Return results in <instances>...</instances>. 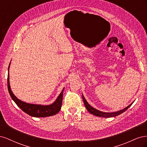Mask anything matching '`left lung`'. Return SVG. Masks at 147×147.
Masks as SVG:
<instances>
[{
    "label": "left lung",
    "instance_id": "8db88e82",
    "mask_svg": "<svg viewBox=\"0 0 147 147\" xmlns=\"http://www.w3.org/2000/svg\"><path fill=\"white\" fill-rule=\"evenodd\" d=\"M82 97H83V100L84 102V104L85 107L86 108L87 110L90 113L95 115V116L97 117H104V118H110V117H114L118 116V115L123 113V112H125V111L132 104V103H131L129 105H128L127 107H126L125 109H124L123 110H121L119 111H118V112H111V113H108V112H101V111H99L98 110H97L94 108H93L92 107H91L90 104L88 103V102L86 101V100L84 98V96L82 94Z\"/></svg>",
    "mask_w": 147,
    "mask_h": 147
}]
</instances>
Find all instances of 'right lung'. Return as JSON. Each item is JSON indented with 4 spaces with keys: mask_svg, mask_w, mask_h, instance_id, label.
Masks as SVG:
<instances>
[{
    "mask_svg": "<svg viewBox=\"0 0 147 147\" xmlns=\"http://www.w3.org/2000/svg\"><path fill=\"white\" fill-rule=\"evenodd\" d=\"M10 64L8 66V71H9ZM7 86L9 94L11 97V99L14 100L16 104L19 107L27 114L31 117H47L55 115L58 113L61 108L62 102H63V91L64 88L62 90L61 92L57 98L54 102V103L50 105H42L38 104H32L26 103L24 102L21 101L18 99L13 94L10 86V80H9V73L8 74L7 78Z\"/></svg>",
    "mask_w": 147,
    "mask_h": 147,
    "instance_id": "add662e5",
    "label": "right lung"
}]
</instances>
